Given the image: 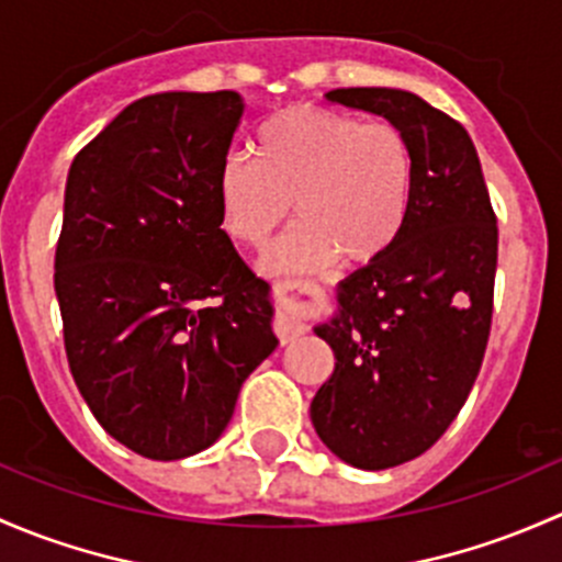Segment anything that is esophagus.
I'll use <instances>...</instances> for the list:
<instances>
[{
  "mask_svg": "<svg viewBox=\"0 0 562 562\" xmlns=\"http://www.w3.org/2000/svg\"><path fill=\"white\" fill-rule=\"evenodd\" d=\"M281 308L276 314V333L281 344L300 338L305 333V305L311 297H319L322 289L314 283H294V286H281Z\"/></svg>",
  "mask_w": 562,
  "mask_h": 562,
  "instance_id": "obj_1",
  "label": "esophagus"
}]
</instances>
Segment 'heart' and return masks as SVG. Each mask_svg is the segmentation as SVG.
Wrapping results in <instances>:
<instances>
[{"label":"heart","mask_w":562,"mask_h":562,"mask_svg":"<svg viewBox=\"0 0 562 562\" xmlns=\"http://www.w3.org/2000/svg\"><path fill=\"white\" fill-rule=\"evenodd\" d=\"M414 172L406 132L390 121L283 108L259 126L257 159L233 151L218 165V222L233 240L262 248L294 207L300 224L265 254L262 270L316 273L335 259L360 268L401 238Z\"/></svg>","instance_id":"b5f03b06"}]
</instances>
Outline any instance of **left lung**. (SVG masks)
Returning <instances> with one entry per match:
<instances>
[{
    "instance_id": "obj_1",
    "label": "left lung",
    "mask_w": 562,
    "mask_h": 562,
    "mask_svg": "<svg viewBox=\"0 0 562 562\" xmlns=\"http://www.w3.org/2000/svg\"><path fill=\"white\" fill-rule=\"evenodd\" d=\"M333 105L381 115L414 148V196L395 246L338 283L316 324L335 370L311 401L316 436L362 471L414 460L468 401L493 322L497 222L473 140L403 89L327 91Z\"/></svg>"
}]
</instances>
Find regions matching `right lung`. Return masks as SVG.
<instances>
[{"mask_svg": "<svg viewBox=\"0 0 562 562\" xmlns=\"http://www.w3.org/2000/svg\"><path fill=\"white\" fill-rule=\"evenodd\" d=\"M243 108L235 91L143 97L69 167L54 265L69 370L97 422L148 460L216 443L279 346L270 283L218 222Z\"/></svg>", "mask_w": 562, "mask_h": 562, "instance_id": "1", "label": "right lung"}]
</instances>
